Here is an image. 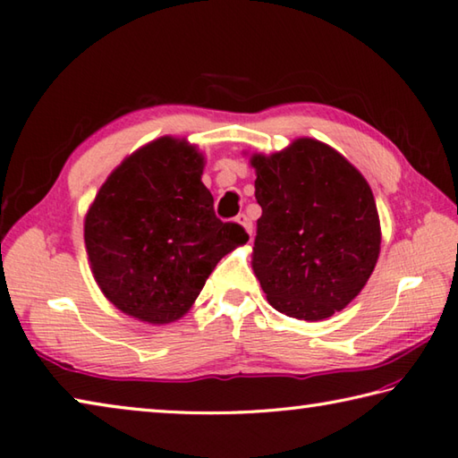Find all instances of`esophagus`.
Wrapping results in <instances>:
<instances>
[{
	"label": "esophagus",
	"mask_w": 458,
	"mask_h": 458,
	"mask_svg": "<svg viewBox=\"0 0 458 458\" xmlns=\"http://www.w3.org/2000/svg\"><path fill=\"white\" fill-rule=\"evenodd\" d=\"M236 222H238V224H242V226H244V230L248 232V236H250V238H252V222H250V218H248V216H246V214H240V216H238V218H236Z\"/></svg>",
	"instance_id": "obj_1"
}]
</instances>
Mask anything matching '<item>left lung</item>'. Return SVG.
Wrapping results in <instances>:
<instances>
[{"label":"left lung","instance_id":"1","mask_svg":"<svg viewBox=\"0 0 458 458\" xmlns=\"http://www.w3.org/2000/svg\"><path fill=\"white\" fill-rule=\"evenodd\" d=\"M250 162L262 208L252 268L264 294L293 318H328L360 293L378 260L380 222L369 182L310 138Z\"/></svg>","mask_w":458,"mask_h":458}]
</instances>
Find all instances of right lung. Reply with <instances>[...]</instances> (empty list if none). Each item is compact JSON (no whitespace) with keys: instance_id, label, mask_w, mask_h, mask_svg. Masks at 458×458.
Masks as SVG:
<instances>
[{"instance_id":"right-lung-1","label":"right lung","mask_w":458,"mask_h":458,"mask_svg":"<svg viewBox=\"0 0 458 458\" xmlns=\"http://www.w3.org/2000/svg\"><path fill=\"white\" fill-rule=\"evenodd\" d=\"M202 170L194 146L165 136L126 157L99 188L84 238L115 309L152 324L178 320L222 256L248 240L240 224L216 216Z\"/></svg>"}]
</instances>
